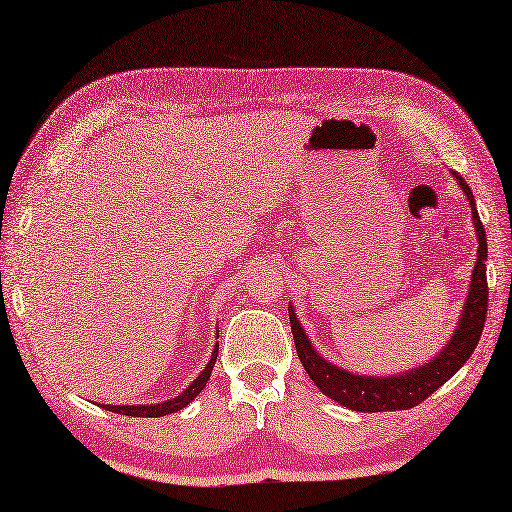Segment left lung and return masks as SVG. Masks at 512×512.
<instances>
[{
	"mask_svg": "<svg viewBox=\"0 0 512 512\" xmlns=\"http://www.w3.org/2000/svg\"><path fill=\"white\" fill-rule=\"evenodd\" d=\"M453 178L458 180L460 189L464 191L466 200L471 204L475 235H477V262L471 275L469 292H466V301L462 314L455 325V332L449 343L431 358L429 363L418 365L407 372L391 374V376H367V374H354L347 372L343 367H336L334 363L325 361V358L314 350L312 341L308 339L306 330L299 323L295 308L288 306L290 314V330L295 347L299 354V361L306 369L308 376L314 380L325 396L332 398L339 405L352 409V411H400L411 409L420 405L424 398H429L433 391L440 389L447 380L458 372V369L469 361L475 352L477 341H480L484 321H486V303H488V286H486V231L482 226L480 215L475 209V198L469 184L462 176L453 171Z\"/></svg>",
	"mask_w": 512,
	"mask_h": 512,
	"instance_id": "1",
	"label": "left lung"
}]
</instances>
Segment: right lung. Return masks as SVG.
<instances>
[{
  "mask_svg": "<svg viewBox=\"0 0 512 512\" xmlns=\"http://www.w3.org/2000/svg\"><path fill=\"white\" fill-rule=\"evenodd\" d=\"M220 334V332H217ZM217 350H220V343H215L213 352H211V361L206 363V367L200 372V376L193 380V383L178 394L176 398H169L165 402H154V405H103V409L114 411V413H123V416H134V418H160V416H169V413H176L180 409H184L193 402V398L200 394V391L206 387L213 372L215 358H217Z\"/></svg>",
  "mask_w": 512,
  "mask_h": 512,
  "instance_id": "obj_1",
  "label": "right lung"
}]
</instances>
